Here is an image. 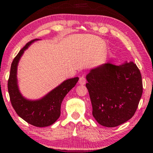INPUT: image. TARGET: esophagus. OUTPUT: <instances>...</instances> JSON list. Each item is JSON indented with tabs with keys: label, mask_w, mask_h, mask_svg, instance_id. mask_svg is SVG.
Wrapping results in <instances>:
<instances>
[{
	"label": "esophagus",
	"mask_w": 153,
	"mask_h": 153,
	"mask_svg": "<svg viewBox=\"0 0 153 153\" xmlns=\"http://www.w3.org/2000/svg\"><path fill=\"white\" fill-rule=\"evenodd\" d=\"M86 79L85 78V77L84 76H82L79 77V84H81V85H84L86 84Z\"/></svg>",
	"instance_id": "1"
}]
</instances>
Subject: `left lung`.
<instances>
[{
	"instance_id": "left-lung-1",
	"label": "left lung",
	"mask_w": 153,
	"mask_h": 153,
	"mask_svg": "<svg viewBox=\"0 0 153 153\" xmlns=\"http://www.w3.org/2000/svg\"><path fill=\"white\" fill-rule=\"evenodd\" d=\"M86 79L92 115L98 123L113 128L133 117L143 89L136 64L131 61L119 66L102 64L92 69Z\"/></svg>"
}]
</instances>
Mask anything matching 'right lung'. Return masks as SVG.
<instances>
[{
  "label": "right lung",
  "mask_w": 153,
  "mask_h": 153,
  "mask_svg": "<svg viewBox=\"0 0 153 153\" xmlns=\"http://www.w3.org/2000/svg\"><path fill=\"white\" fill-rule=\"evenodd\" d=\"M39 39L27 42L12 62L8 79V91L13 107L21 118L36 127H46L53 124L61 115L63 98L76 86L79 77L68 79L39 100L26 99L21 94L17 85V71L21 56L31 44Z\"/></svg>",
  "instance_id": "1"
}]
</instances>
